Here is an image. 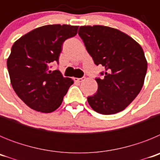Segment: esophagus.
Returning <instances> with one entry per match:
<instances>
[{
  "instance_id": "obj_1",
  "label": "esophagus",
  "mask_w": 160,
  "mask_h": 160,
  "mask_svg": "<svg viewBox=\"0 0 160 160\" xmlns=\"http://www.w3.org/2000/svg\"><path fill=\"white\" fill-rule=\"evenodd\" d=\"M73 80H74V82H82L84 79L82 78H73Z\"/></svg>"
}]
</instances>
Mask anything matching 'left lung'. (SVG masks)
Instances as JSON below:
<instances>
[{"label":"left lung","instance_id":"obj_1","mask_svg":"<svg viewBox=\"0 0 160 160\" xmlns=\"http://www.w3.org/2000/svg\"><path fill=\"white\" fill-rule=\"evenodd\" d=\"M78 34L94 63L105 67L104 77L95 79L98 91L87 98L88 103L102 114L123 111L143 86L148 62L142 47L125 32L104 25L81 26Z\"/></svg>","mask_w":160,"mask_h":160}]
</instances>
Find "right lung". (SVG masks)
Returning a JSON list of instances; mask_svg holds the SVG:
<instances>
[{
    "mask_svg": "<svg viewBox=\"0 0 160 160\" xmlns=\"http://www.w3.org/2000/svg\"><path fill=\"white\" fill-rule=\"evenodd\" d=\"M78 26L47 25L32 29L14 42L7 59L11 85L29 107L42 113L57 110L73 83L59 70H50L58 62L65 41L77 34Z\"/></svg>",
    "mask_w": 160,
    "mask_h": 160,
    "instance_id": "right-lung-1",
    "label": "right lung"
}]
</instances>
